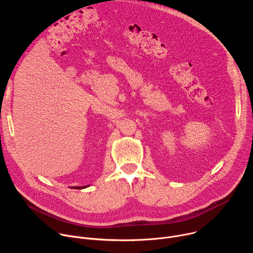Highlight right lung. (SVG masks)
I'll return each mask as SVG.
<instances>
[{
	"instance_id": "obj_1",
	"label": "right lung",
	"mask_w": 253,
	"mask_h": 253,
	"mask_svg": "<svg viewBox=\"0 0 253 253\" xmlns=\"http://www.w3.org/2000/svg\"><path fill=\"white\" fill-rule=\"evenodd\" d=\"M86 186H82V187H73V188H75V189H80V188H85Z\"/></svg>"
}]
</instances>
